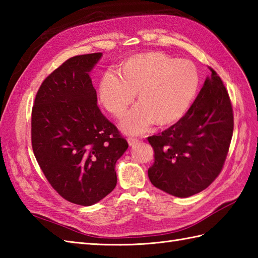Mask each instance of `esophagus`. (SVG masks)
I'll return each mask as SVG.
<instances>
[{
  "instance_id": "esophagus-1",
  "label": "esophagus",
  "mask_w": 258,
  "mask_h": 258,
  "mask_svg": "<svg viewBox=\"0 0 258 258\" xmlns=\"http://www.w3.org/2000/svg\"><path fill=\"white\" fill-rule=\"evenodd\" d=\"M127 142H128V144H130L131 146H132V145H135V144L139 143V139L133 138V136H128V138H127Z\"/></svg>"
}]
</instances>
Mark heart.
<instances>
[{"label": "heart", "instance_id": "b5f03b06", "mask_svg": "<svg viewBox=\"0 0 258 258\" xmlns=\"http://www.w3.org/2000/svg\"><path fill=\"white\" fill-rule=\"evenodd\" d=\"M117 74L108 71L98 84V100L116 118H122L138 93V102L123 120L126 132L141 133L152 123L164 127L182 118L195 98L200 75L188 59L162 52L135 54Z\"/></svg>", "mask_w": 258, "mask_h": 258}]
</instances>
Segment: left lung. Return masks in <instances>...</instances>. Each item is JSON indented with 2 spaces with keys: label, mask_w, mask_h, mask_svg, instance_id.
I'll use <instances>...</instances> for the list:
<instances>
[{
  "label": "left lung",
  "mask_w": 258,
  "mask_h": 258,
  "mask_svg": "<svg viewBox=\"0 0 258 258\" xmlns=\"http://www.w3.org/2000/svg\"><path fill=\"white\" fill-rule=\"evenodd\" d=\"M188 112L162 133L149 136L154 163L149 177L155 187L177 197L207 188L222 172L231 145L234 114L222 79L212 68Z\"/></svg>",
  "instance_id": "8db88e82"
}]
</instances>
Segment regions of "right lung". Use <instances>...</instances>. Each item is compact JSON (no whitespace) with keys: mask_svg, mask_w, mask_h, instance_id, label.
Wrapping results in <instances>:
<instances>
[{"mask_svg":"<svg viewBox=\"0 0 258 258\" xmlns=\"http://www.w3.org/2000/svg\"><path fill=\"white\" fill-rule=\"evenodd\" d=\"M102 53L67 59L42 82L32 107V149L52 187L90 206L117 182L115 164L128 144L97 106L89 72Z\"/></svg>","mask_w":258,"mask_h":258,"instance_id":"1","label":"right lung"}]
</instances>
